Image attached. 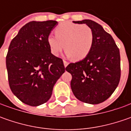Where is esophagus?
I'll return each instance as SVG.
<instances>
[{
    "mask_svg": "<svg viewBox=\"0 0 131 131\" xmlns=\"http://www.w3.org/2000/svg\"><path fill=\"white\" fill-rule=\"evenodd\" d=\"M63 63H64V66H65V67H66L68 65V63L67 61H66V60H63Z\"/></svg>",
    "mask_w": 131,
    "mask_h": 131,
    "instance_id": "obj_1",
    "label": "esophagus"
}]
</instances>
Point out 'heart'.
I'll return each instance as SVG.
<instances>
[{
	"label": "heart",
	"mask_w": 131,
	"mask_h": 131,
	"mask_svg": "<svg viewBox=\"0 0 131 131\" xmlns=\"http://www.w3.org/2000/svg\"><path fill=\"white\" fill-rule=\"evenodd\" d=\"M47 42L52 54L58 56L65 47L66 56L79 61L86 58L91 50L93 30L85 25L64 22L55 28V36H48Z\"/></svg>",
	"instance_id": "b5f03b06"
}]
</instances>
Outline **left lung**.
Instances as JSON below:
<instances>
[{"label": "left lung", "instance_id": "1", "mask_svg": "<svg viewBox=\"0 0 131 131\" xmlns=\"http://www.w3.org/2000/svg\"><path fill=\"white\" fill-rule=\"evenodd\" d=\"M92 29L91 50L81 61L70 63L66 70L72 76L71 88L75 97L84 103L98 104L108 99L120 79V54L112 36L90 19L73 21Z\"/></svg>", "mask_w": 131, "mask_h": 131}]
</instances>
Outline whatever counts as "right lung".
I'll return each instance as SVG.
<instances>
[{
	"label": "right lung",
	"instance_id": "right-lung-1",
	"mask_svg": "<svg viewBox=\"0 0 131 131\" xmlns=\"http://www.w3.org/2000/svg\"><path fill=\"white\" fill-rule=\"evenodd\" d=\"M54 20L25 25L11 41L6 63L8 84L23 103L37 106L51 98L54 85L65 71L63 60L51 53L47 38Z\"/></svg>",
	"mask_w": 131,
	"mask_h": 131
}]
</instances>
